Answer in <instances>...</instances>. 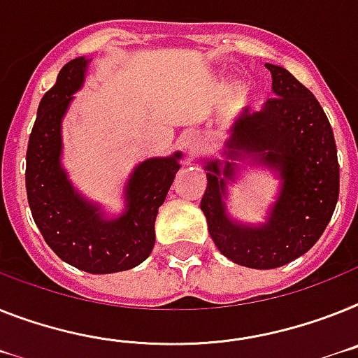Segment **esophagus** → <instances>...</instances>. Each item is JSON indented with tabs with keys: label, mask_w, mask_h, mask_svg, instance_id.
<instances>
[{
	"label": "esophagus",
	"mask_w": 358,
	"mask_h": 358,
	"mask_svg": "<svg viewBox=\"0 0 358 358\" xmlns=\"http://www.w3.org/2000/svg\"><path fill=\"white\" fill-rule=\"evenodd\" d=\"M184 147L189 155H196V152L202 149V140H200L198 134H187L184 140Z\"/></svg>",
	"instance_id": "obj_1"
}]
</instances>
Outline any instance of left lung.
Masks as SVG:
<instances>
[{
	"instance_id": "obj_1",
	"label": "left lung",
	"mask_w": 358,
	"mask_h": 358,
	"mask_svg": "<svg viewBox=\"0 0 358 358\" xmlns=\"http://www.w3.org/2000/svg\"><path fill=\"white\" fill-rule=\"evenodd\" d=\"M266 67L271 71L275 96L260 113H245L235 123L229 147L280 171L284 185L269 222L242 227L225 216V180L218 178L216 162L206 167L207 187L200 202L218 251L253 269L280 267L309 251L338 200L337 145L326 113L289 71L271 63ZM233 165H225V178L233 176Z\"/></svg>"
}]
</instances>
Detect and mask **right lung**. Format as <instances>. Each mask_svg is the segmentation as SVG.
Returning <instances> with one entry per match:
<instances>
[{
  "mask_svg": "<svg viewBox=\"0 0 358 358\" xmlns=\"http://www.w3.org/2000/svg\"><path fill=\"white\" fill-rule=\"evenodd\" d=\"M85 65V58L69 62L41 98L27 147L25 184L32 218L54 253L82 271L105 275L127 271L151 255L158 207L180 169V152L138 165L127 185V213L103 220L72 191L59 167V125L71 94L82 87Z\"/></svg>",
  "mask_w": 358,
  "mask_h": 358,
  "instance_id": "add662e5",
  "label": "right lung"
}]
</instances>
